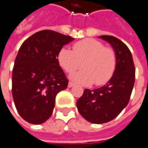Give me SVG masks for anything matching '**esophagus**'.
Wrapping results in <instances>:
<instances>
[{
	"instance_id": "esophagus-1",
	"label": "esophagus",
	"mask_w": 148,
	"mask_h": 148,
	"mask_svg": "<svg viewBox=\"0 0 148 148\" xmlns=\"http://www.w3.org/2000/svg\"><path fill=\"white\" fill-rule=\"evenodd\" d=\"M75 85V84L74 83H72V82H69V88H72V87H73V86Z\"/></svg>"
}]
</instances>
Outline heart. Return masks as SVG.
I'll return each mask as SVG.
<instances>
[{
	"instance_id": "b5f03b06",
	"label": "heart",
	"mask_w": 148,
	"mask_h": 148,
	"mask_svg": "<svg viewBox=\"0 0 148 148\" xmlns=\"http://www.w3.org/2000/svg\"><path fill=\"white\" fill-rule=\"evenodd\" d=\"M57 58L60 65L68 73L81 69L83 63L84 70L72 76V80L82 84H105L113 76L117 65L116 51L93 38L77 41L72 50L63 48Z\"/></svg>"
}]
</instances>
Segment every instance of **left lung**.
Returning <instances> with one entry per match:
<instances>
[{
  "label": "left lung",
  "mask_w": 148,
  "mask_h": 148,
  "mask_svg": "<svg viewBox=\"0 0 148 148\" xmlns=\"http://www.w3.org/2000/svg\"><path fill=\"white\" fill-rule=\"evenodd\" d=\"M116 51L117 65L108 82L99 88L84 89L76 102L79 114L92 123H104L115 119L127 105L136 79L132 55L127 46L112 36H100Z\"/></svg>",
  "instance_id": "obj_1"
}]
</instances>
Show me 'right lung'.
<instances>
[{
    "instance_id": "1",
    "label": "right lung",
    "mask_w": 148,
    "mask_h": 148,
    "mask_svg": "<svg viewBox=\"0 0 148 148\" xmlns=\"http://www.w3.org/2000/svg\"><path fill=\"white\" fill-rule=\"evenodd\" d=\"M74 39L52 30H42L22 44L16 57L12 93L16 108L25 121L40 124L52 116L56 96L69 79L58 62V53Z\"/></svg>"
}]
</instances>
